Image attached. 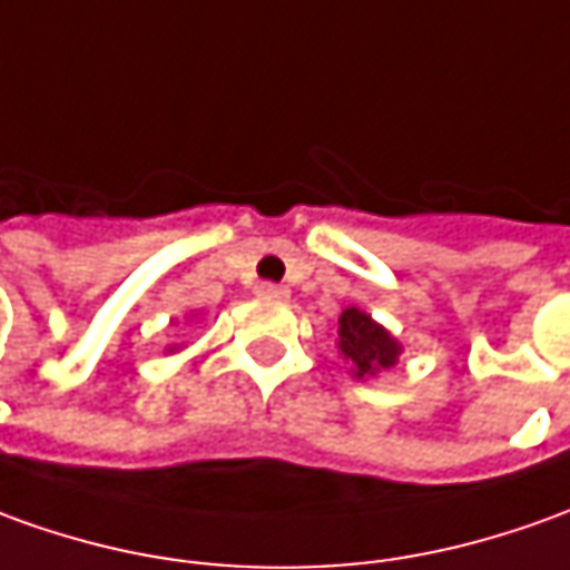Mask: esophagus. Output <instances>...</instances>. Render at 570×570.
<instances>
[{"mask_svg":"<svg viewBox=\"0 0 570 570\" xmlns=\"http://www.w3.org/2000/svg\"><path fill=\"white\" fill-rule=\"evenodd\" d=\"M257 294H261V297H269V301H285V297H288V288H285V285H273V282H263V285H257Z\"/></svg>","mask_w":570,"mask_h":570,"instance_id":"esophagus-1","label":"esophagus"}]
</instances>
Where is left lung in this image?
<instances>
[{"label": "left lung", "instance_id": "8db88e82", "mask_svg": "<svg viewBox=\"0 0 570 570\" xmlns=\"http://www.w3.org/2000/svg\"><path fill=\"white\" fill-rule=\"evenodd\" d=\"M337 351L351 363L356 379H366V375L372 379L382 368L394 366L403 347L397 344V337L375 323L368 313L347 307L337 320Z\"/></svg>", "mask_w": 570, "mask_h": 570}]
</instances>
